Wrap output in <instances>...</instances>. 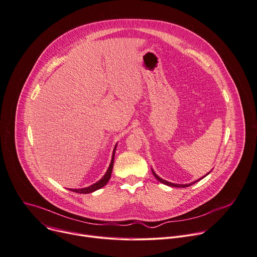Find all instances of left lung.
Here are the masks:
<instances>
[{
	"mask_svg": "<svg viewBox=\"0 0 257 257\" xmlns=\"http://www.w3.org/2000/svg\"><path fill=\"white\" fill-rule=\"evenodd\" d=\"M152 169V168H151ZM211 172V170H210ZM210 172L207 174V175H209L210 174ZM152 174H153V176L156 178V180L157 181H159L160 183H162V184H164V185H167V186H170V187H178V188H186V187H189V186H192L193 184H195L196 182H199L200 180H202L203 178H205L207 175H205L204 177H202V178H200L199 180H197V181H195V182H192V183H190V184H185V185H182V184H174V183H170V182H167V181H165V180H163V179H161L160 177H158L157 175H156V173L154 172V170L152 169Z\"/></svg>",
	"mask_w": 257,
	"mask_h": 257,
	"instance_id": "1",
	"label": "left lung"
}]
</instances>
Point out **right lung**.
Masks as SVG:
<instances>
[{"label": "right lung", "mask_w": 257, "mask_h": 257, "mask_svg": "<svg viewBox=\"0 0 257 257\" xmlns=\"http://www.w3.org/2000/svg\"><path fill=\"white\" fill-rule=\"evenodd\" d=\"M116 146L117 144L115 145V147H114L113 149V153H112V158H111V162L109 164V167L107 169V172L105 173V175L103 176L102 179H100L97 183L89 186V187H85V188H81V189H70V191H73L75 193H79V194H90V193H93L101 188H103L110 180L111 178V174H112V169H113V162H114V154H115V150H116Z\"/></svg>", "instance_id": "1"}]
</instances>
